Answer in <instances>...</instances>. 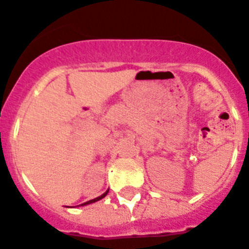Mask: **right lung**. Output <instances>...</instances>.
<instances>
[{"mask_svg":"<svg viewBox=\"0 0 249 249\" xmlns=\"http://www.w3.org/2000/svg\"><path fill=\"white\" fill-rule=\"evenodd\" d=\"M107 193H108V191H107V192H105L104 195H102V196H100V197H97V198H94V199H90V201L86 202V203H82V205H80V206H84V205H89V203H93V202H96V201H100L101 198H104V197H105V196H106V195H107Z\"/></svg>","mask_w":249,"mask_h":249,"instance_id":"add662e5","label":"right lung"}]
</instances>
